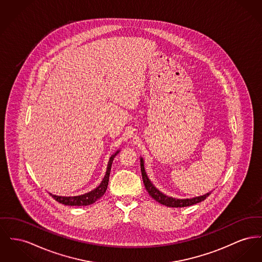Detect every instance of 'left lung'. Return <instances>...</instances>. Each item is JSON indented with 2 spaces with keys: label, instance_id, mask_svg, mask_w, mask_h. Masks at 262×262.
Here are the masks:
<instances>
[{
  "label": "left lung",
  "instance_id": "obj_1",
  "mask_svg": "<svg viewBox=\"0 0 262 262\" xmlns=\"http://www.w3.org/2000/svg\"><path fill=\"white\" fill-rule=\"evenodd\" d=\"M140 170H141V175H142V180L145 186L146 191L148 192V194L154 198V200L157 201L158 203L167 206V207H172V208H182V207H188V206H192L195 205L197 203H200L202 201L205 200L210 194L211 192L199 196V197H195V198H191V199H176V198H172L168 197L165 194H163L162 192H160L158 189H156V187H154V185L150 182V180L148 179L145 170H144V163H143V159L140 158Z\"/></svg>",
  "mask_w": 262,
  "mask_h": 262
}]
</instances>
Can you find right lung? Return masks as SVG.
Instances as JSON below:
<instances>
[{
	"label": "right lung",
	"mask_w": 262,
	"mask_h": 262,
	"mask_svg": "<svg viewBox=\"0 0 262 262\" xmlns=\"http://www.w3.org/2000/svg\"><path fill=\"white\" fill-rule=\"evenodd\" d=\"M119 151L120 150H118L116 154H113L110 157L106 175H105L103 181L101 182V184L99 185L96 189L92 190L91 192L85 193V194L80 195V196H73V197H62V196H56V195H52V194H50V196L54 200L57 201L58 203L66 205V206H88V205H91L93 203H95L96 201L100 199L105 194V192L108 188V177H110L112 163H113V160H114L115 156L119 154Z\"/></svg>",
	"instance_id": "obj_1"
}]
</instances>
